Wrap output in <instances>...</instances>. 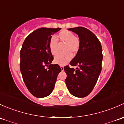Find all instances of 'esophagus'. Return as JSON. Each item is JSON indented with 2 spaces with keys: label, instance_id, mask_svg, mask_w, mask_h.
<instances>
[{
  "label": "esophagus",
  "instance_id": "1",
  "mask_svg": "<svg viewBox=\"0 0 124 124\" xmlns=\"http://www.w3.org/2000/svg\"><path fill=\"white\" fill-rule=\"evenodd\" d=\"M61 66V70H62V71H64V68H63V66Z\"/></svg>",
  "mask_w": 124,
  "mask_h": 124
}]
</instances>
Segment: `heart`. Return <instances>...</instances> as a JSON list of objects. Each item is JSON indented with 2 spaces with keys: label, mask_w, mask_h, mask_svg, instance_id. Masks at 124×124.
<instances>
[{
  "label": "heart",
  "mask_w": 124,
  "mask_h": 124,
  "mask_svg": "<svg viewBox=\"0 0 124 124\" xmlns=\"http://www.w3.org/2000/svg\"><path fill=\"white\" fill-rule=\"evenodd\" d=\"M56 39L59 41V45L65 44L63 47V51L65 53L55 56L54 62L60 65H65L71 61L72 54H75L78 51L80 45L79 40L77 37H75L72 32L66 30L61 31L57 36ZM57 40L54 37H52L49 41V49L53 55L57 54L59 52Z\"/></svg>",
  "instance_id": "heart-1"
}]
</instances>
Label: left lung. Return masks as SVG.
Wrapping results in <instances>:
<instances>
[{"mask_svg": "<svg viewBox=\"0 0 124 124\" xmlns=\"http://www.w3.org/2000/svg\"><path fill=\"white\" fill-rule=\"evenodd\" d=\"M78 35L79 48L70 64L76 68L64 67L67 77L66 87L70 93L77 97L88 96L96 85L101 71L102 48L94 34L83 27L68 29Z\"/></svg>", "mask_w": 124, "mask_h": 124, "instance_id": "obj_1", "label": "left lung"}]
</instances>
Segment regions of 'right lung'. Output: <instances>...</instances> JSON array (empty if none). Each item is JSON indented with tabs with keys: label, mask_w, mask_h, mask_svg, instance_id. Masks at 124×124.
<instances>
[{
	"label": "right lung",
	"mask_w": 124,
	"mask_h": 124,
	"mask_svg": "<svg viewBox=\"0 0 124 124\" xmlns=\"http://www.w3.org/2000/svg\"><path fill=\"white\" fill-rule=\"evenodd\" d=\"M60 30L39 28L27 36L22 46L21 72L29 92L37 98L47 97L52 93L61 71L59 65L52 64L53 57L49 47L52 35Z\"/></svg>",
	"instance_id": "1"
}]
</instances>
